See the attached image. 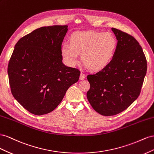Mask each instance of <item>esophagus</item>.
I'll return each instance as SVG.
<instances>
[{
    "label": "esophagus",
    "instance_id": "1",
    "mask_svg": "<svg viewBox=\"0 0 154 154\" xmlns=\"http://www.w3.org/2000/svg\"><path fill=\"white\" fill-rule=\"evenodd\" d=\"M85 77H86L85 74L84 73L81 72V75H80V79H81V80H83V79H85Z\"/></svg>",
    "mask_w": 154,
    "mask_h": 154
}]
</instances>
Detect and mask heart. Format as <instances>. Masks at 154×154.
Wrapping results in <instances>:
<instances>
[{
  "mask_svg": "<svg viewBox=\"0 0 154 154\" xmlns=\"http://www.w3.org/2000/svg\"><path fill=\"white\" fill-rule=\"evenodd\" d=\"M70 45L64 43L61 51L66 62L71 66L79 61V54L83 60L94 70L106 67L110 63L117 46V41L109 32H79L70 37Z\"/></svg>",
  "mask_w": 154,
  "mask_h": 154,
  "instance_id": "1",
  "label": "heart"
}]
</instances>
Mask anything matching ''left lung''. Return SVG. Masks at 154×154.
<instances>
[{
	"label": "left lung",
	"mask_w": 154,
	"mask_h": 154,
	"mask_svg": "<svg viewBox=\"0 0 154 154\" xmlns=\"http://www.w3.org/2000/svg\"><path fill=\"white\" fill-rule=\"evenodd\" d=\"M117 40L112 60L106 67L87 76L90 88L87 99L104 116L125 110L139 97L147 70L141 46L130 35L112 28Z\"/></svg>",
	"instance_id": "1"
}]
</instances>
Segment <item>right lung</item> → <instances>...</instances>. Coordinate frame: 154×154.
<instances>
[{"label": "right lung", "instance_id": "1", "mask_svg": "<svg viewBox=\"0 0 154 154\" xmlns=\"http://www.w3.org/2000/svg\"><path fill=\"white\" fill-rule=\"evenodd\" d=\"M67 32L66 25L41 27L15 46L8 68L11 94L34 115L54 110L79 79V70L62 61L61 45Z\"/></svg>", "mask_w": 154, "mask_h": 154}]
</instances>
